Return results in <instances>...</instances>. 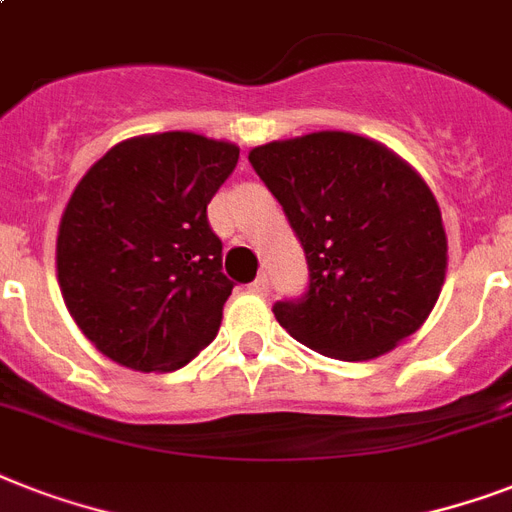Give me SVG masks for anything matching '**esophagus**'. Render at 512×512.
Masks as SVG:
<instances>
[{
	"instance_id": "obj_1",
	"label": "esophagus",
	"mask_w": 512,
	"mask_h": 512,
	"mask_svg": "<svg viewBox=\"0 0 512 512\" xmlns=\"http://www.w3.org/2000/svg\"><path fill=\"white\" fill-rule=\"evenodd\" d=\"M249 292L257 297H268V292H271V287H268V276H265V273L263 276H257V279L249 284Z\"/></svg>"
}]
</instances>
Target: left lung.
I'll use <instances>...</instances> for the list:
<instances>
[{
	"label": "left lung",
	"instance_id": "8db88e82",
	"mask_svg": "<svg viewBox=\"0 0 512 512\" xmlns=\"http://www.w3.org/2000/svg\"><path fill=\"white\" fill-rule=\"evenodd\" d=\"M303 244L308 295L273 313L321 356L369 361L414 335L446 279L441 209L412 164L353 132H311L249 151Z\"/></svg>",
	"mask_w": 512,
	"mask_h": 512
}]
</instances>
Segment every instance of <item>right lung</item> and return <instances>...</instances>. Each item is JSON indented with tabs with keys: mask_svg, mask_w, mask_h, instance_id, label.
<instances>
[{
	"mask_svg": "<svg viewBox=\"0 0 512 512\" xmlns=\"http://www.w3.org/2000/svg\"><path fill=\"white\" fill-rule=\"evenodd\" d=\"M239 146L196 132L116 143L58 225L63 303L82 335L135 372H175L215 340L233 284L207 204Z\"/></svg>",
	"mask_w": 512,
	"mask_h": 512,
	"instance_id": "add662e5",
	"label": "right lung"
}]
</instances>
